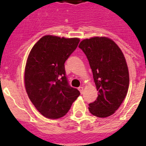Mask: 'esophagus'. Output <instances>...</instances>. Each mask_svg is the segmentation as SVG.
I'll list each match as a JSON object with an SVG mask.
<instances>
[{
    "instance_id": "34e87169",
    "label": "esophagus",
    "mask_w": 146,
    "mask_h": 146,
    "mask_svg": "<svg viewBox=\"0 0 146 146\" xmlns=\"http://www.w3.org/2000/svg\"><path fill=\"white\" fill-rule=\"evenodd\" d=\"M78 89H79V92H80V93H81V94L83 93V92H84V88L82 87V86H80V87L78 88Z\"/></svg>"
}]
</instances>
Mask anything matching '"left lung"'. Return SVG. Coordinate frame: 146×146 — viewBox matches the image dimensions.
<instances>
[{
	"label": "left lung",
	"mask_w": 146,
	"mask_h": 146,
	"mask_svg": "<svg viewBox=\"0 0 146 146\" xmlns=\"http://www.w3.org/2000/svg\"><path fill=\"white\" fill-rule=\"evenodd\" d=\"M79 47L89 61L98 97L89 104L90 112L99 118L114 114L126 97L129 71L126 60L115 42L106 36L85 39Z\"/></svg>",
	"instance_id": "left-lung-1"
}]
</instances>
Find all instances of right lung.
I'll return each instance as SVG.
<instances>
[{"instance_id":"1","label":"right lung","mask_w":146,"mask_h":146,"mask_svg":"<svg viewBox=\"0 0 146 146\" xmlns=\"http://www.w3.org/2000/svg\"><path fill=\"white\" fill-rule=\"evenodd\" d=\"M79 38L46 35L34 44L25 69L28 98L46 118L67 114L80 92L67 82L64 63L79 44Z\"/></svg>"}]
</instances>
